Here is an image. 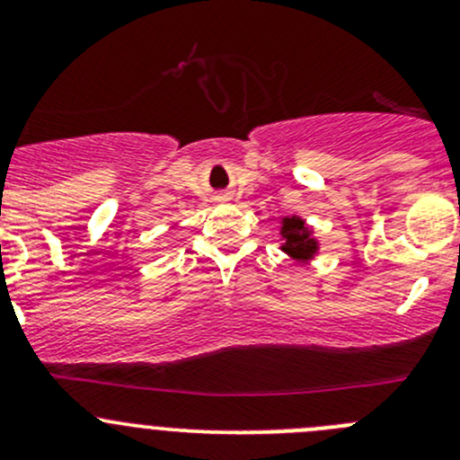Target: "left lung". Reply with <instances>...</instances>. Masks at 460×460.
Returning a JSON list of instances; mask_svg holds the SVG:
<instances>
[{
	"label": "left lung",
	"instance_id": "1",
	"mask_svg": "<svg viewBox=\"0 0 460 460\" xmlns=\"http://www.w3.org/2000/svg\"><path fill=\"white\" fill-rule=\"evenodd\" d=\"M282 235H285V252L289 256L305 260L312 258L316 252V243L309 238V229L300 217H287L285 226H282Z\"/></svg>",
	"mask_w": 460,
	"mask_h": 460
}]
</instances>
